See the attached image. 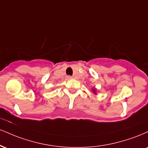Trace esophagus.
I'll return each instance as SVG.
<instances>
[{"instance_id": "obj_1", "label": "esophagus", "mask_w": 148, "mask_h": 148, "mask_svg": "<svg viewBox=\"0 0 148 148\" xmlns=\"http://www.w3.org/2000/svg\"><path fill=\"white\" fill-rule=\"evenodd\" d=\"M67 79H72V76H67Z\"/></svg>"}]
</instances>
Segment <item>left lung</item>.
Segmentation results:
<instances>
[{"mask_svg": "<svg viewBox=\"0 0 148 148\" xmlns=\"http://www.w3.org/2000/svg\"><path fill=\"white\" fill-rule=\"evenodd\" d=\"M92 92L95 93V94H96V89H95V88H94V89L92 90Z\"/></svg>", "mask_w": 148, "mask_h": 148, "instance_id": "8db88e82", "label": "left lung"}]
</instances>
